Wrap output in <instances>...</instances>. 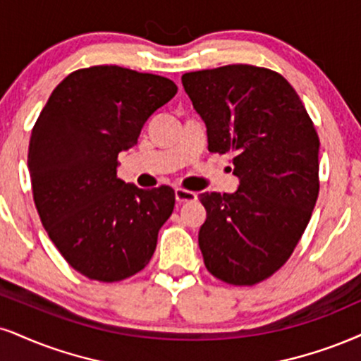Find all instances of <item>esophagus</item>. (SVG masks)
Instances as JSON below:
<instances>
[{
	"label": "esophagus",
	"instance_id": "esophagus-1",
	"mask_svg": "<svg viewBox=\"0 0 361 361\" xmlns=\"http://www.w3.org/2000/svg\"><path fill=\"white\" fill-rule=\"evenodd\" d=\"M176 199H177V202L195 201V199H197V194L192 192V190H188V189H176Z\"/></svg>",
	"mask_w": 361,
	"mask_h": 361
}]
</instances>
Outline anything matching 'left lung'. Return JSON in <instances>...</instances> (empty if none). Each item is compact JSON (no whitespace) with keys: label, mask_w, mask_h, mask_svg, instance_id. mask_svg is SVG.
<instances>
[{"label":"left lung","mask_w":361,"mask_h":361,"mask_svg":"<svg viewBox=\"0 0 361 361\" xmlns=\"http://www.w3.org/2000/svg\"><path fill=\"white\" fill-rule=\"evenodd\" d=\"M207 127V149L233 154L239 189L199 195L207 217L199 247L209 273L233 286H255L289 259L319 192V139L283 75L226 65L182 75Z\"/></svg>","instance_id":"8db88e82"}]
</instances>
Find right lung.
Segmentation results:
<instances>
[{"instance_id":"1","label":"right lung","mask_w":361,"mask_h":361,"mask_svg":"<svg viewBox=\"0 0 361 361\" xmlns=\"http://www.w3.org/2000/svg\"><path fill=\"white\" fill-rule=\"evenodd\" d=\"M177 93L166 77L117 65L80 68L58 83L31 130L28 169L43 228L65 261L100 283L149 264L176 192L117 177L118 154Z\"/></svg>"}]
</instances>
